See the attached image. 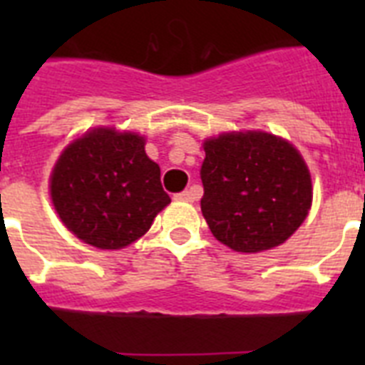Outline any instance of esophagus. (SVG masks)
<instances>
[{
  "instance_id": "1",
  "label": "esophagus",
  "mask_w": 365,
  "mask_h": 365,
  "mask_svg": "<svg viewBox=\"0 0 365 365\" xmlns=\"http://www.w3.org/2000/svg\"><path fill=\"white\" fill-rule=\"evenodd\" d=\"M178 200H187V202H191V200L197 199V191H195L193 187L191 189H185V191H182V193L176 195Z\"/></svg>"
}]
</instances>
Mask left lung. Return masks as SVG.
Returning <instances> with one entry per match:
<instances>
[{"label":"left lung","instance_id":"obj_1","mask_svg":"<svg viewBox=\"0 0 365 365\" xmlns=\"http://www.w3.org/2000/svg\"><path fill=\"white\" fill-rule=\"evenodd\" d=\"M200 210L212 235L246 254L274 248L305 222L311 174L292 143L267 132L205 142Z\"/></svg>","mask_w":365,"mask_h":365}]
</instances>
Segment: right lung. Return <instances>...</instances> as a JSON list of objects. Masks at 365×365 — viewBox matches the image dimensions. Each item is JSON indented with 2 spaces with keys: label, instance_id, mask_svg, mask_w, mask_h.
<instances>
[{
  "label": "right lung",
  "instance_id": "1",
  "mask_svg": "<svg viewBox=\"0 0 365 365\" xmlns=\"http://www.w3.org/2000/svg\"><path fill=\"white\" fill-rule=\"evenodd\" d=\"M51 197L66 227L102 250L140 239L170 202L143 138L111 128L87 132L66 149L51 176Z\"/></svg>",
  "mask_w": 365,
  "mask_h": 365
}]
</instances>
